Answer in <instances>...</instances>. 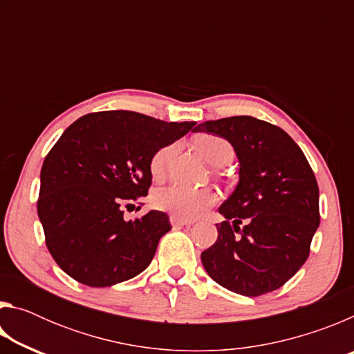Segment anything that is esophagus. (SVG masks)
<instances>
[{
	"label": "esophagus",
	"mask_w": 354,
	"mask_h": 354,
	"mask_svg": "<svg viewBox=\"0 0 354 354\" xmlns=\"http://www.w3.org/2000/svg\"><path fill=\"white\" fill-rule=\"evenodd\" d=\"M170 223H171V226H187V225L192 223V221H189V220H181V218L175 217V215H171V217H170Z\"/></svg>",
	"instance_id": "34e87169"
}]
</instances>
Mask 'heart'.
Returning <instances> with one entry per match:
<instances>
[{"label":"heart","mask_w":354,"mask_h":354,"mask_svg":"<svg viewBox=\"0 0 354 354\" xmlns=\"http://www.w3.org/2000/svg\"><path fill=\"white\" fill-rule=\"evenodd\" d=\"M196 151L201 158L214 167L225 165L232 158V147L223 137L203 134L195 139ZM173 145L159 148L149 160V170L156 179H160L169 169L170 158L173 154ZM217 195L211 189H187L183 185H167L153 194V205L159 211L169 212L181 220H195L200 215L215 205Z\"/></svg>","instance_id":"heart-1"}]
</instances>
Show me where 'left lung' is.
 <instances>
[{
  "instance_id": "1",
  "label": "left lung",
  "mask_w": 354,
  "mask_h": 354,
  "mask_svg": "<svg viewBox=\"0 0 354 354\" xmlns=\"http://www.w3.org/2000/svg\"><path fill=\"white\" fill-rule=\"evenodd\" d=\"M195 133L223 137L241 164L237 187L218 209L226 220L217 242L201 253L207 274L245 297L279 289L306 262L320 223L306 156L286 131L250 115L211 120Z\"/></svg>"
}]
</instances>
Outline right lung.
<instances>
[{
  "mask_svg": "<svg viewBox=\"0 0 354 354\" xmlns=\"http://www.w3.org/2000/svg\"><path fill=\"white\" fill-rule=\"evenodd\" d=\"M195 122H162L131 111L77 118L46 154L37 212L46 248L77 283L107 287L142 273L171 230L169 215L123 218V207L148 195L149 160Z\"/></svg>",
  "mask_w": 354,
  "mask_h": 354,
  "instance_id": "add662e5",
  "label": "right lung"
}]
</instances>
